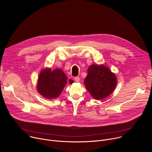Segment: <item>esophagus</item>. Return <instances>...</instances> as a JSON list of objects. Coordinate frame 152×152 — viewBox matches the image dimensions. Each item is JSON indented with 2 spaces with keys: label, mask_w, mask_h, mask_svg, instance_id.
Masks as SVG:
<instances>
[{
  "label": "esophagus",
  "mask_w": 152,
  "mask_h": 152,
  "mask_svg": "<svg viewBox=\"0 0 152 152\" xmlns=\"http://www.w3.org/2000/svg\"><path fill=\"white\" fill-rule=\"evenodd\" d=\"M74 80H75L76 82H79V80H80V77H79V76H76V77H75L74 78Z\"/></svg>",
  "instance_id": "1"
}]
</instances>
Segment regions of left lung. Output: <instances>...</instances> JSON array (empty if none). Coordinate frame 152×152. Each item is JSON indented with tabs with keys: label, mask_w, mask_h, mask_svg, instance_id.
I'll return each instance as SVG.
<instances>
[{
	"label": "left lung",
	"mask_w": 152,
	"mask_h": 152,
	"mask_svg": "<svg viewBox=\"0 0 152 152\" xmlns=\"http://www.w3.org/2000/svg\"><path fill=\"white\" fill-rule=\"evenodd\" d=\"M86 88L97 100L110 96L117 85L114 74L103 65H91L88 69V75L84 80Z\"/></svg>",
	"instance_id": "left-lung-1"
}]
</instances>
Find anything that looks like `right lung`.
Listing matches in <instances>:
<instances>
[{
  "label": "right lung",
  "instance_id": "right-lung-1",
  "mask_svg": "<svg viewBox=\"0 0 152 152\" xmlns=\"http://www.w3.org/2000/svg\"><path fill=\"white\" fill-rule=\"evenodd\" d=\"M67 79L61 69H56L53 71L48 69L43 70L38 77V91L47 99L56 98L60 95L67 82L73 83V80Z\"/></svg>",
  "mask_w": 152,
  "mask_h": 152
}]
</instances>
